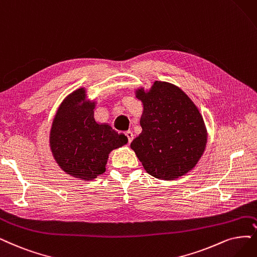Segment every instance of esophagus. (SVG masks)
Masks as SVG:
<instances>
[{
    "label": "esophagus",
    "instance_id": "1",
    "mask_svg": "<svg viewBox=\"0 0 257 257\" xmlns=\"http://www.w3.org/2000/svg\"><path fill=\"white\" fill-rule=\"evenodd\" d=\"M125 136L127 137L128 144H130L131 142H132V140H134V134H132L131 131H127V132H125Z\"/></svg>",
    "mask_w": 257,
    "mask_h": 257
}]
</instances>
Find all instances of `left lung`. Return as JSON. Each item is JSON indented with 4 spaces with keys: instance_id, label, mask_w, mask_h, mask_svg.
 <instances>
[{
    "instance_id": "left-lung-1",
    "label": "left lung",
    "mask_w": 257,
    "mask_h": 257,
    "mask_svg": "<svg viewBox=\"0 0 257 257\" xmlns=\"http://www.w3.org/2000/svg\"><path fill=\"white\" fill-rule=\"evenodd\" d=\"M144 104L143 131L132 141L146 172L161 180H174L193 169L206 145V129L200 112L176 85L156 81L149 92L137 91Z\"/></svg>"
}]
</instances>
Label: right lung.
Returning a JSON list of instances; mask_svg holds the SVG:
<instances>
[{
    "label": "right lung",
    "mask_w": 257,
    "mask_h": 257,
    "mask_svg": "<svg viewBox=\"0 0 257 257\" xmlns=\"http://www.w3.org/2000/svg\"><path fill=\"white\" fill-rule=\"evenodd\" d=\"M84 98L81 88L62 101L53 121L50 144L56 162L66 174L90 181L104 173L111 150L128 140L109 125L95 121V102H83Z\"/></svg>",
    "instance_id": "add662e5"
}]
</instances>
